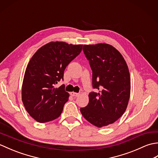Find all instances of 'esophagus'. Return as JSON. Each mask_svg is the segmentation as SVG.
<instances>
[{"label": "esophagus", "mask_w": 158, "mask_h": 158, "mask_svg": "<svg viewBox=\"0 0 158 158\" xmlns=\"http://www.w3.org/2000/svg\"><path fill=\"white\" fill-rule=\"evenodd\" d=\"M70 95L73 96L78 97V96H79V94H78V93H76V92H70Z\"/></svg>", "instance_id": "esophagus-1"}]
</instances>
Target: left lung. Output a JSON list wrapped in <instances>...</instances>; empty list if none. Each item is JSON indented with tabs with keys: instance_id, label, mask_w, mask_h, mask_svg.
Returning a JSON list of instances; mask_svg holds the SVG:
<instances>
[{
	"instance_id": "8db88e82",
	"label": "left lung",
	"mask_w": 158,
	"mask_h": 158,
	"mask_svg": "<svg viewBox=\"0 0 158 158\" xmlns=\"http://www.w3.org/2000/svg\"><path fill=\"white\" fill-rule=\"evenodd\" d=\"M83 51L92 70L89 103L80 109L83 117L98 127L108 126L126 111L130 95L128 67L122 54L106 43L84 45Z\"/></svg>"
}]
</instances>
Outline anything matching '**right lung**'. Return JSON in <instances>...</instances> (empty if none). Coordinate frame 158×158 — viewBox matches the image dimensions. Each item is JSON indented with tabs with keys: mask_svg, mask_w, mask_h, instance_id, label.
I'll return each mask as SVG.
<instances>
[{
	"mask_svg": "<svg viewBox=\"0 0 158 158\" xmlns=\"http://www.w3.org/2000/svg\"><path fill=\"white\" fill-rule=\"evenodd\" d=\"M83 45L50 42L39 49L30 60L23 77L22 99L26 110L40 123L56 119L61 115L69 94L61 85L69 64L81 53Z\"/></svg>",
	"mask_w": 158,
	"mask_h": 158,
	"instance_id": "1",
	"label": "right lung"
}]
</instances>
